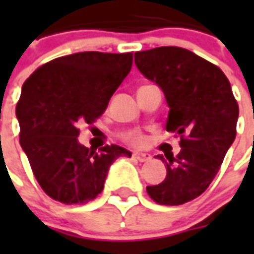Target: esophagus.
<instances>
[{
    "mask_svg": "<svg viewBox=\"0 0 254 254\" xmlns=\"http://www.w3.org/2000/svg\"><path fill=\"white\" fill-rule=\"evenodd\" d=\"M133 159L138 160V162H148L151 159V155L143 154V152H133Z\"/></svg>",
    "mask_w": 254,
    "mask_h": 254,
    "instance_id": "obj_1",
    "label": "esophagus"
}]
</instances>
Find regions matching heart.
Wrapping results in <instances>:
<instances>
[{"instance_id": "1", "label": "heart", "mask_w": 254, "mask_h": 254, "mask_svg": "<svg viewBox=\"0 0 254 254\" xmlns=\"http://www.w3.org/2000/svg\"><path fill=\"white\" fill-rule=\"evenodd\" d=\"M124 140L127 141V144H130L133 147H143L145 145V141L147 138L141 132H130L124 136Z\"/></svg>"}]
</instances>
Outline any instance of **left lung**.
I'll use <instances>...</instances> for the list:
<instances>
[{
    "instance_id": "1",
    "label": "left lung",
    "mask_w": 254,
    "mask_h": 254,
    "mask_svg": "<svg viewBox=\"0 0 254 254\" xmlns=\"http://www.w3.org/2000/svg\"><path fill=\"white\" fill-rule=\"evenodd\" d=\"M138 70L159 85L170 107L166 130L180 137L177 156L156 158L166 165L165 181L147 187L162 205H181L207 190L237 134L240 114L222 69L187 49L155 47L137 52Z\"/></svg>"
}]
</instances>
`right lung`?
<instances>
[{"instance_id":"1","label":"right lung","mask_w":254,"mask_h":254,"mask_svg":"<svg viewBox=\"0 0 254 254\" xmlns=\"http://www.w3.org/2000/svg\"><path fill=\"white\" fill-rule=\"evenodd\" d=\"M132 64L133 53H76L43 64L23 84L16 106L20 145L53 200L66 205L94 200L111 163L132 156L116 144L96 152L77 140L78 124H92L105 113Z\"/></svg>"}]
</instances>
